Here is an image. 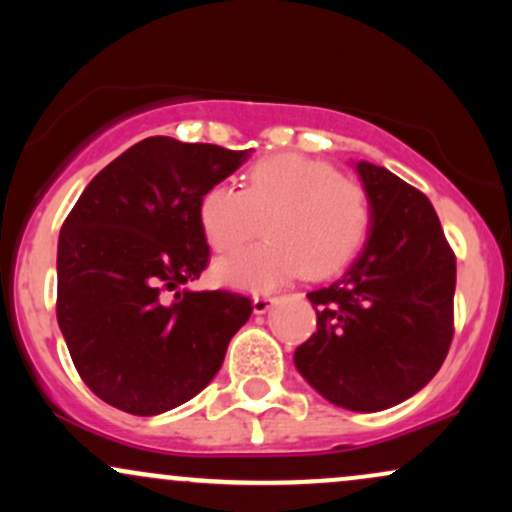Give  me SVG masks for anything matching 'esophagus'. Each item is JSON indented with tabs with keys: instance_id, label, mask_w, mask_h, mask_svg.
Returning <instances> with one entry per match:
<instances>
[{
	"instance_id": "obj_1",
	"label": "esophagus",
	"mask_w": 512,
	"mask_h": 512,
	"mask_svg": "<svg viewBox=\"0 0 512 512\" xmlns=\"http://www.w3.org/2000/svg\"><path fill=\"white\" fill-rule=\"evenodd\" d=\"M274 303H276L274 296H255L252 298V310H255V315H264Z\"/></svg>"
}]
</instances>
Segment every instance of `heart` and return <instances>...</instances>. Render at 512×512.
I'll return each instance as SVG.
<instances>
[{"mask_svg":"<svg viewBox=\"0 0 512 512\" xmlns=\"http://www.w3.org/2000/svg\"><path fill=\"white\" fill-rule=\"evenodd\" d=\"M209 248L233 252L257 233L260 245L223 257L214 276L223 286L269 291L296 274L322 279L361 250L370 231V199L361 182L332 163L303 154H274L252 163L243 190L214 185L197 207Z\"/></svg>","mask_w":512,"mask_h":512,"instance_id":"obj_1","label":"heart"}]
</instances>
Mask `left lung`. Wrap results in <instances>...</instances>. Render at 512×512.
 Instances as JSON below:
<instances>
[{"label": "left lung", "instance_id": "1", "mask_svg": "<svg viewBox=\"0 0 512 512\" xmlns=\"http://www.w3.org/2000/svg\"><path fill=\"white\" fill-rule=\"evenodd\" d=\"M356 173L370 199L368 240L342 279L308 293L317 332L293 363L327 402L380 411L416 395L443 366L457 267L424 192L368 161Z\"/></svg>", "mask_w": 512, "mask_h": 512}]
</instances>
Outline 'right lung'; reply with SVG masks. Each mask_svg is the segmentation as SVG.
Listing matches in <instances>:
<instances>
[{
    "instance_id": "right-lung-1",
    "label": "right lung",
    "mask_w": 512,
    "mask_h": 512,
    "mask_svg": "<svg viewBox=\"0 0 512 512\" xmlns=\"http://www.w3.org/2000/svg\"><path fill=\"white\" fill-rule=\"evenodd\" d=\"M250 151L149 137L81 192L57 243V322L81 380L110 407L156 416L219 373L252 313L231 291L168 290L209 262L197 207Z\"/></svg>"
}]
</instances>
